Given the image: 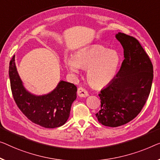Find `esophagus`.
<instances>
[{"mask_svg": "<svg viewBox=\"0 0 160 160\" xmlns=\"http://www.w3.org/2000/svg\"><path fill=\"white\" fill-rule=\"evenodd\" d=\"M78 95L81 98H86L88 96L87 90L82 87H80L78 89Z\"/></svg>", "mask_w": 160, "mask_h": 160, "instance_id": "1", "label": "esophagus"}]
</instances>
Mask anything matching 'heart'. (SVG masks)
Masks as SVG:
<instances>
[{
  "instance_id": "heart-1",
  "label": "heart",
  "mask_w": 160,
  "mask_h": 160,
  "mask_svg": "<svg viewBox=\"0 0 160 160\" xmlns=\"http://www.w3.org/2000/svg\"><path fill=\"white\" fill-rule=\"evenodd\" d=\"M121 63L115 50L100 44L83 49L73 56H66L65 64L70 72L79 73L80 68L87 70V80L94 88H103L116 78Z\"/></svg>"
}]
</instances>
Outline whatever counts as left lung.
I'll list each match as a JSON object with an SVG mask.
<instances>
[{"instance_id":"8db88e82","label":"left lung","mask_w":160,"mask_h":160,"mask_svg":"<svg viewBox=\"0 0 160 160\" xmlns=\"http://www.w3.org/2000/svg\"><path fill=\"white\" fill-rule=\"evenodd\" d=\"M116 38L123 48L120 70L101 90V109L95 114L100 123L110 127L126 124L142 111L151 90L153 65L137 39L118 32Z\"/></svg>"}]
</instances>
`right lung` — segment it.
<instances>
[{
  "mask_svg": "<svg viewBox=\"0 0 160 160\" xmlns=\"http://www.w3.org/2000/svg\"><path fill=\"white\" fill-rule=\"evenodd\" d=\"M8 72L14 101L30 121L48 128L65 124L70 116L71 106L77 98V87L75 85L60 80L49 93L33 94L24 87L18 75L15 55L10 62Z\"/></svg>",
  "mask_w": 160,
  "mask_h": 160,
  "instance_id": "right-lung-1",
  "label": "right lung"
}]
</instances>
